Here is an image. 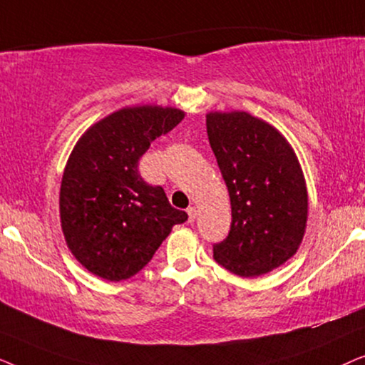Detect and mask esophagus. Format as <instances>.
<instances>
[{"mask_svg":"<svg viewBox=\"0 0 365 365\" xmlns=\"http://www.w3.org/2000/svg\"><path fill=\"white\" fill-rule=\"evenodd\" d=\"M187 216H189V222H194V221H196V216H197L196 207H194V206L187 207Z\"/></svg>","mask_w":365,"mask_h":365,"instance_id":"esophagus-1","label":"esophagus"}]
</instances>
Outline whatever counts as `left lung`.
Here are the masks:
<instances>
[{"mask_svg":"<svg viewBox=\"0 0 365 365\" xmlns=\"http://www.w3.org/2000/svg\"><path fill=\"white\" fill-rule=\"evenodd\" d=\"M207 138L231 197V231L214 259L241 277L291 259L307 226V187L299 159L272 124L246 111L206 114Z\"/></svg>","mask_w":365,"mask_h":365,"instance_id":"obj_1","label":"left lung"}]
</instances>
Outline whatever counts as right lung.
I'll return each instance as SVG.
<instances>
[{
    "label": "right lung",
    "mask_w": 365,
    "mask_h": 365,
    "mask_svg": "<svg viewBox=\"0 0 365 365\" xmlns=\"http://www.w3.org/2000/svg\"><path fill=\"white\" fill-rule=\"evenodd\" d=\"M184 111L131 106L99 119L78 139L63 173L59 217L69 251L94 276L118 282L151 261L173 226L187 214L149 186L139 158L178 126Z\"/></svg>",
    "instance_id": "1"
}]
</instances>
